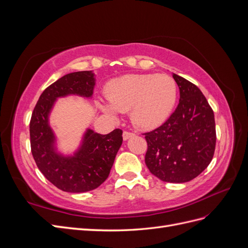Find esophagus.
<instances>
[{
  "label": "esophagus",
  "instance_id": "1",
  "mask_svg": "<svg viewBox=\"0 0 248 248\" xmlns=\"http://www.w3.org/2000/svg\"><path fill=\"white\" fill-rule=\"evenodd\" d=\"M136 136V133L134 132H131V131H127V130H125L124 132H123V139L126 140H128V139H130V138H132V137H134Z\"/></svg>",
  "mask_w": 248,
  "mask_h": 248
}]
</instances>
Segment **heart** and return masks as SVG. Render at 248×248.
Instances as JSON below:
<instances>
[{
  "instance_id": "1",
  "label": "heart",
  "mask_w": 248,
  "mask_h": 248,
  "mask_svg": "<svg viewBox=\"0 0 248 248\" xmlns=\"http://www.w3.org/2000/svg\"><path fill=\"white\" fill-rule=\"evenodd\" d=\"M178 88L167 74H127L110 80L106 87V98L110 107L101 109L111 117L115 111L130 110L133 125L140 129H153L162 124L175 107Z\"/></svg>"
}]
</instances>
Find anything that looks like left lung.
Here are the masks:
<instances>
[{
    "mask_svg": "<svg viewBox=\"0 0 248 248\" xmlns=\"http://www.w3.org/2000/svg\"><path fill=\"white\" fill-rule=\"evenodd\" d=\"M180 90L177 108L161 126L144 133L145 162L161 181L184 183L198 177L211 162L216 144L214 112L201 90L172 74Z\"/></svg>",
    "mask_w": 248,
    "mask_h": 248,
    "instance_id": "left-lung-1",
    "label": "left lung"
}]
</instances>
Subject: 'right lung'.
I'll return each instance as SVG.
<instances>
[{"instance_id":"1","label":"right lung","mask_w":248,"mask_h":248,"mask_svg":"<svg viewBox=\"0 0 248 248\" xmlns=\"http://www.w3.org/2000/svg\"><path fill=\"white\" fill-rule=\"evenodd\" d=\"M95 86L91 71L68 73L48 86L40 95L30 121L31 151L37 167L50 183L67 192H86L100 186L109 175L122 145L121 129L99 134L89 129L82 146L71 157L55 152V137L48 114L58 97L77 94L91 97Z\"/></svg>"}]
</instances>
